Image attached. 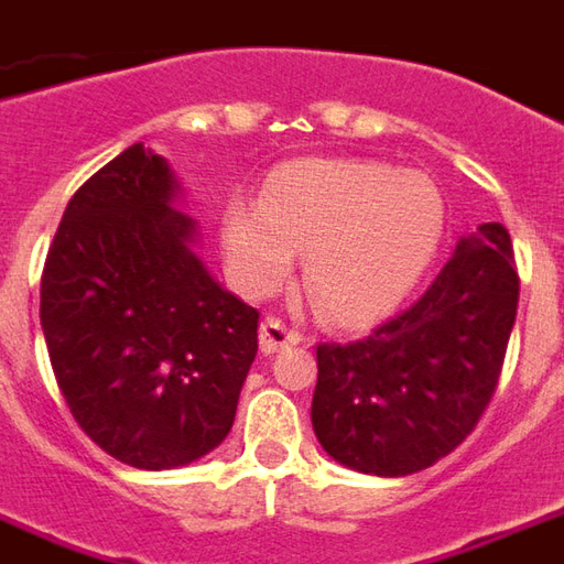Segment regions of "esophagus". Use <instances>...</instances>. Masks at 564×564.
Returning a JSON list of instances; mask_svg holds the SVG:
<instances>
[{"label":"esophagus","instance_id":"1","mask_svg":"<svg viewBox=\"0 0 564 564\" xmlns=\"http://www.w3.org/2000/svg\"><path fill=\"white\" fill-rule=\"evenodd\" d=\"M299 341H305V333L299 326L281 321V317H265L259 326V345L265 354H278L286 345H299Z\"/></svg>","mask_w":564,"mask_h":564}]
</instances>
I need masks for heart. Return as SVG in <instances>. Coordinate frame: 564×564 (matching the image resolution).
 <instances>
[{
  "label": "heart",
  "mask_w": 564,
  "mask_h": 564,
  "mask_svg": "<svg viewBox=\"0 0 564 564\" xmlns=\"http://www.w3.org/2000/svg\"><path fill=\"white\" fill-rule=\"evenodd\" d=\"M446 207L424 173L381 161H299L259 204H228V262L256 293L278 290L305 253V293L336 323L381 317L403 299L443 238Z\"/></svg>",
  "instance_id": "b5f03b06"
}]
</instances>
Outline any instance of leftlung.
I'll list each match as a JSON object with an SVG mask.
<instances>
[{
    "label": "left lung",
    "instance_id": "left-lung-1",
    "mask_svg": "<svg viewBox=\"0 0 564 564\" xmlns=\"http://www.w3.org/2000/svg\"><path fill=\"white\" fill-rule=\"evenodd\" d=\"M519 305L501 223L460 238L412 308L348 345H317L311 424L338 464L376 476L427 470L467 440L495 397Z\"/></svg>",
    "mask_w": 564,
    "mask_h": 564
}]
</instances>
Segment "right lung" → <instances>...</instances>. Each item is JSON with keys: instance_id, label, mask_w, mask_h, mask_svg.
Segmentation results:
<instances>
[{"instance_id": "1", "label": "right lung", "mask_w": 564, "mask_h": 564, "mask_svg": "<svg viewBox=\"0 0 564 564\" xmlns=\"http://www.w3.org/2000/svg\"><path fill=\"white\" fill-rule=\"evenodd\" d=\"M167 161L133 143L63 210L42 271V333L78 427L121 464L171 470L235 424L259 311L192 253Z\"/></svg>"}]
</instances>
